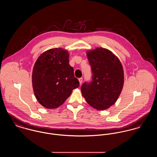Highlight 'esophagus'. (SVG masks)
<instances>
[{
  "instance_id": "1",
  "label": "esophagus",
  "mask_w": 157,
  "mask_h": 157,
  "mask_svg": "<svg viewBox=\"0 0 157 157\" xmlns=\"http://www.w3.org/2000/svg\"><path fill=\"white\" fill-rule=\"evenodd\" d=\"M78 81H79L80 85H81V84L82 83V82H83V78H78Z\"/></svg>"
}]
</instances>
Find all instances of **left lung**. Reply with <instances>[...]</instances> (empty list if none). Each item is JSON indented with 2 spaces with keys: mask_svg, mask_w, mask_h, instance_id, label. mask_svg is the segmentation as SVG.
Masks as SVG:
<instances>
[{
  "mask_svg": "<svg viewBox=\"0 0 157 157\" xmlns=\"http://www.w3.org/2000/svg\"><path fill=\"white\" fill-rule=\"evenodd\" d=\"M87 56L93 75L91 82L82 86V95L93 108L107 109L116 102L123 88L122 63L111 51L101 47L88 51Z\"/></svg>",
  "mask_w": 157,
  "mask_h": 157,
  "instance_id": "8db88e82",
  "label": "left lung"
}]
</instances>
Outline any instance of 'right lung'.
Segmentation results:
<instances>
[{"mask_svg": "<svg viewBox=\"0 0 157 157\" xmlns=\"http://www.w3.org/2000/svg\"><path fill=\"white\" fill-rule=\"evenodd\" d=\"M69 53L62 48L48 50L36 60L32 72V86L39 103L46 109H56L79 86Z\"/></svg>", "mask_w": 157, "mask_h": 157, "instance_id": "obj_1", "label": "right lung"}]
</instances>
